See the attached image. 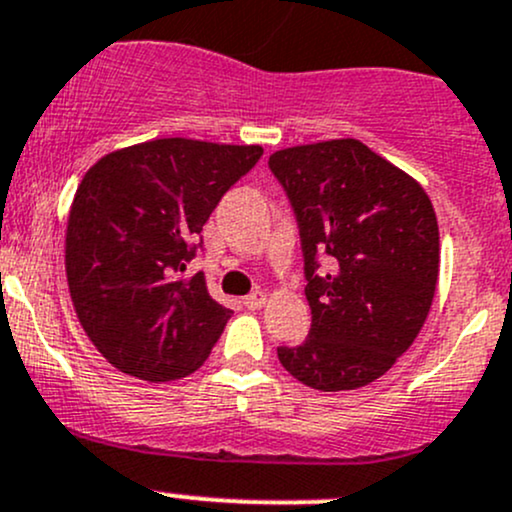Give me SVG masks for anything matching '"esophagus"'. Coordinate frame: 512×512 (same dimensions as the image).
<instances>
[{
  "mask_svg": "<svg viewBox=\"0 0 512 512\" xmlns=\"http://www.w3.org/2000/svg\"><path fill=\"white\" fill-rule=\"evenodd\" d=\"M243 303L250 308V311H257V308H262L267 303V294L265 291H252L250 296H245Z\"/></svg>",
  "mask_w": 512,
  "mask_h": 512,
  "instance_id": "obj_1",
  "label": "esophagus"
}]
</instances>
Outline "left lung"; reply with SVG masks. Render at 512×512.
Returning <instances> with one entry per match:
<instances>
[{"label":"left lung","mask_w":512,"mask_h":512,"mask_svg":"<svg viewBox=\"0 0 512 512\" xmlns=\"http://www.w3.org/2000/svg\"><path fill=\"white\" fill-rule=\"evenodd\" d=\"M269 170L299 221L311 306L308 338L277 347L279 362L318 391L372 384L413 345L430 313L440 272L430 196L355 138L277 150Z\"/></svg>","instance_id":"1"}]
</instances>
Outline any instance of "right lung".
I'll list each match as a JSON object with an SVG mask.
<instances>
[{
  "label": "right lung",
  "mask_w": 512,
  "mask_h": 512,
  "mask_svg": "<svg viewBox=\"0 0 512 512\" xmlns=\"http://www.w3.org/2000/svg\"><path fill=\"white\" fill-rule=\"evenodd\" d=\"M260 157V145L157 138L82 177L67 216V286L87 338L119 372L157 384L211 355L230 308L211 299L204 272H184L211 211Z\"/></svg>",
  "instance_id": "1"
}]
</instances>
